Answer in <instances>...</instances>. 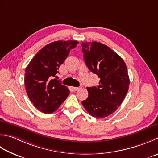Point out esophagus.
Returning <instances> with one entry per match:
<instances>
[{"label":"esophagus","mask_w":158,"mask_h":158,"mask_svg":"<svg viewBox=\"0 0 158 158\" xmlns=\"http://www.w3.org/2000/svg\"><path fill=\"white\" fill-rule=\"evenodd\" d=\"M81 88V86H79V87H73V90H75V91H77V90H79V89H80Z\"/></svg>","instance_id":"1"}]
</instances>
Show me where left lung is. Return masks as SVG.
Here are the masks:
<instances>
[{"label": "left lung", "mask_w": 158, "mask_h": 158, "mask_svg": "<svg viewBox=\"0 0 158 158\" xmlns=\"http://www.w3.org/2000/svg\"><path fill=\"white\" fill-rule=\"evenodd\" d=\"M81 44L86 66L100 79L97 87L87 88L88 97L81 103L89 115L105 118L115 112L127 93V69L123 59L107 46L97 42Z\"/></svg>", "instance_id": "1"}]
</instances>
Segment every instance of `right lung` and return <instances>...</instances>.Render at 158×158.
Masks as SVG:
<instances>
[{
  "label": "right lung",
  "instance_id": "obj_1",
  "mask_svg": "<svg viewBox=\"0 0 158 158\" xmlns=\"http://www.w3.org/2000/svg\"><path fill=\"white\" fill-rule=\"evenodd\" d=\"M79 42L55 41L38 51L26 68L24 85L33 105L40 112L51 114L66 99L70 90L56 79L60 65Z\"/></svg>",
  "mask_w": 158,
  "mask_h": 158
}]
</instances>
